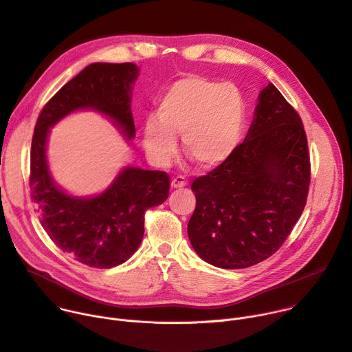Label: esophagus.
<instances>
[{"label": "esophagus", "instance_id": "1", "mask_svg": "<svg viewBox=\"0 0 352 352\" xmlns=\"http://www.w3.org/2000/svg\"><path fill=\"white\" fill-rule=\"evenodd\" d=\"M187 183H186V180L183 179V177H175L173 180H172V183H170V187L172 188H182V187H184Z\"/></svg>", "mask_w": 352, "mask_h": 352}]
</instances>
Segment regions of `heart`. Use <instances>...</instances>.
Masks as SVG:
<instances>
[{
	"instance_id": "1",
	"label": "heart",
	"mask_w": 352,
	"mask_h": 352,
	"mask_svg": "<svg viewBox=\"0 0 352 352\" xmlns=\"http://www.w3.org/2000/svg\"><path fill=\"white\" fill-rule=\"evenodd\" d=\"M244 129L245 104L234 85L187 76L162 96L156 117L144 122L142 140L149 159L165 166L182 135L184 153L199 168L215 169L235 153Z\"/></svg>"
}]
</instances>
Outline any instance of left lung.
<instances>
[{
  "label": "left lung",
  "mask_w": 352,
  "mask_h": 352,
  "mask_svg": "<svg viewBox=\"0 0 352 352\" xmlns=\"http://www.w3.org/2000/svg\"><path fill=\"white\" fill-rule=\"evenodd\" d=\"M310 184L302 120L280 91L261 90L247 137L224 165L197 177L188 239L207 263L242 269L275 254L300 219Z\"/></svg>",
  "instance_id": "obj_1"
}]
</instances>
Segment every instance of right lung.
Listing matches in <instances>:
<instances>
[{
    "instance_id": "obj_1",
    "label": "right lung",
    "mask_w": 352,
    "mask_h": 352,
    "mask_svg": "<svg viewBox=\"0 0 352 352\" xmlns=\"http://www.w3.org/2000/svg\"><path fill=\"white\" fill-rule=\"evenodd\" d=\"M135 63H93L66 83L43 107L31 146V196L50 239L89 266L108 269L124 263L144 236L145 211L169 196L165 172L124 166L102 192L74 196L52 177L47 162L50 129L77 111L110 120L125 141L135 138L131 111Z\"/></svg>"
}]
</instances>
